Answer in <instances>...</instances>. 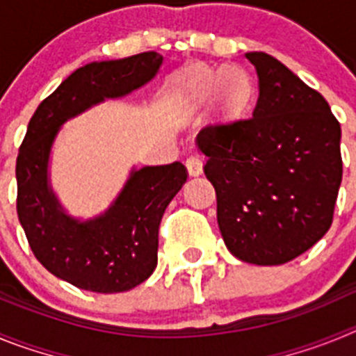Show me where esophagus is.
Instances as JSON below:
<instances>
[{"label":"esophagus","instance_id":"1","mask_svg":"<svg viewBox=\"0 0 356 356\" xmlns=\"http://www.w3.org/2000/svg\"><path fill=\"white\" fill-rule=\"evenodd\" d=\"M185 165H187V171L191 176H200L203 172V159L200 155L188 156Z\"/></svg>","mask_w":356,"mask_h":356}]
</instances>
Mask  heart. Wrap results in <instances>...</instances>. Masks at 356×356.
Instances as JSON below:
<instances>
[{
    "mask_svg": "<svg viewBox=\"0 0 356 356\" xmlns=\"http://www.w3.org/2000/svg\"><path fill=\"white\" fill-rule=\"evenodd\" d=\"M237 80L242 85L250 83L248 80V74L241 69H229V67H219V69H210L205 67L200 71V76H197V90H200L203 96H210L213 90L222 83V81H232Z\"/></svg>",
    "mask_w": 356,
    "mask_h": 356,
    "instance_id": "obj_1",
    "label": "heart"
}]
</instances>
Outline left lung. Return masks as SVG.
<instances>
[{"instance_id": "8db88e82", "label": "left lung", "mask_w": 356, "mask_h": 356, "mask_svg": "<svg viewBox=\"0 0 356 356\" xmlns=\"http://www.w3.org/2000/svg\"><path fill=\"white\" fill-rule=\"evenodd\" d=\"M246 58L259 74L253 118L209 124L196 144L229 253L280 266L332 226L342 181L341 124L325 97L275 56L253 51Z\"/></svg>"}]
</instances>
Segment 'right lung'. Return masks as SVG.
<instances>
[{"label":"right lung","instance_id":"obj_1","mask_svg":"<svg viewBox=\"0 0 356 356\" xmlns=\"http://www.w3.org/2000/svg\"><path fill=\"white\" fill-rule=\"evenodd\" d=\"M156 51L90 62L69 74L28 122L19 147L17 216L35 259L56 278L83 291L124 292L156 267L159 226L181 185V162L131 169L112 205L81 221L69 216L49 184V155L62 124L90 106L139 89L159 72Z\"/></svg>","mask_w":356,"mask_h":356}]
</instances>
